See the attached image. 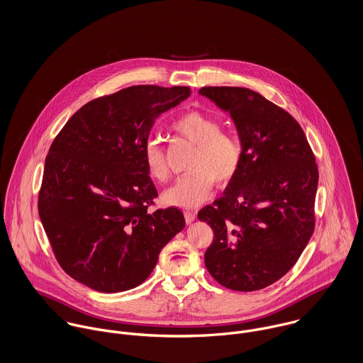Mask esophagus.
<instances>
[{
  "instance_id": "34e87169",
  "label": "esophagus",
  "mask_w": 363,
  "mask_h": 363,
  "mask_svg": "<svg viewBox=\"0 0 363 363\" xmlns=\"http://www.w3.org/2000/svg\"><path fill=\"white\" fill-rule=\"evenodd\" d=\"M197 218L196 211H184V219L187 223H191Z\"/></svg>"
}]
</instances>
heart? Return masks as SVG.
I'll return each instance as SVG.
<instances>
[{"mask_svg": "<svg viewBox=\"0 0 363 363\" xmlns=\"http://www.w3.org/2000/svg\"><path fill=\"white\" fill-rule=\"evenodd\" d=\"M220 127L216 117L200 108H187L172 121L170 128L194 145V152L189 162L190 173L163 194L166 204L197 207L209 197L215 183L218 187H226L235 180L243 160L242 144L233 133ZM144 163L154 182L163 184L169 180L164 151L157 143H147Z\"/></svg>", "mask_w": 363, "mask_h": 363, "instance_id": "1", "label": "heart"}]
</instances>
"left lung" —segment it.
Masks as SVG:
<instances>
[{"label": "left lung", "instance_id": "obj_1", "mask_svg": "<svg viewBox=\"0 0 363 363\" xmlns=\"http://www.w3.org/2000/svg\"><path fill=\"white\" fill-rule=\"evenodd\" d=\"M199 94L230 113L243 150L235 180L199 212L213 230L206 267L228 289L259 291L282 278L311 240L315 157L299 123L257 92L204 86Z\"/></svg>", "mask_w": 363, "mask_h": 363}]
</instances>
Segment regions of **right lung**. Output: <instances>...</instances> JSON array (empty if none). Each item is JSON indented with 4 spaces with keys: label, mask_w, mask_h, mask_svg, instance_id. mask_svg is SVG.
I'll use <instances>...</instances> for the list:
<instances>
[{
    "label": "right lung",
    "mask_w": 363,
    "mask_h": 363,
    "mask_svg": "<svg viewBox=\"0 0 363 363\" xmlns=\"http://www.w3.org/2000/svg\"><path fill=\"white\" fill-rule=\"evenodd\" d=\"M190 94L130 86L84 104L54 138L38 209L54 257L75 281L104 294L135 288L186 226L177 208L150 211L157 191L144 148L156 118Z\"/></svg>",
    "instance_id": "right-lung-1"
}]
</instances>
